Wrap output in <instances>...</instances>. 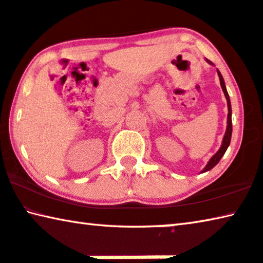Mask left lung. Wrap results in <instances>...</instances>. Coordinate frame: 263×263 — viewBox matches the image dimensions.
I'll return each instance as SVG.
<instances>
[{"label": "left lung", "instance_id": "obj_1", "mask_svg": "<svg viewBox=\"0 0 263 263\" xmlns=\"http://www.w3.org/2000/svg\"><path fill=\"white\" fill-rule=\"evenodd\" d=\"M205 61H207L209 64H213L209 60L205 59ZM217 75H219V79H220V84H221V88L222 90H223V94L226 96V100H227V106H228V116H227V129H226V133H224V136H223V140H222V144L219 151H217L215 154H214L211 160L208 161V163L205 164V167L202 169L201 173H205L208 171H211L212 168L215 167V165L220 162V160L222 159V156L224 155L226 151H227V148L229 147L230 144V140H232V132H233V124H232V104H230V99H229V95H228V91L226 89V84H224V80L222 78L221 72L217 69Z\"/></svg>", "mask_w": 263, "mask_h": 263}]
</instances>
